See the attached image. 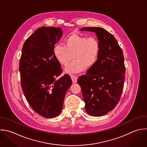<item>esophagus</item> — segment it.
I'll return each instance as SVG.
<instances>
[{
	"label": "esophagus",
	"instance_id": "esophagus-1",
	"mask_svg": "<svg viewBox=\"0 0 147 147\" xmlns=\"http://www.w3.org/2000/svg\"><path fill=\"white\" fill-rule=\"evenodd\" d=\"M71 79L72 80L73 83H76L77 82V80H78V77L74 75H71Z\"/></svg>",
	"mask_w": 147,
	"mask_h": 147
}]
</instances>
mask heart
Here are the masks:
<instances>
[{"mask_svg":"<svg viewBox=\"0 0 147 147\" xmlns=\"http://www.w3.org/2000/svg\"><path fill=\"white\" fill-rule=\"evenodd\" d=\"M99 49V44L96 38L74 34L65 39L64 46L56 45L53 52L57 60L64 66L68 65L73 56L74 61L65 71L68 74H76L94 65Z\"/></svg>","mask_w":147,"mask_h":147,"instance_id":"heart-1","label":"heart"}]
</instances>
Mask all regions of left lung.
I'll return each instance as SVG.
<instances>
[{
  "mask_svg": "<svg viewBox=\"0 0 147 147\" xmlns=\"http://www.w3.org/2000/svg\"><path fill=\"white\" fill-rule=\"evenodd\" d=\"M80 30L95 33L99 44L96 62L78 80L86 112L99 117L114 109L120 99L125 77L123 55L113 35L104 29L89 27Z\"/></svg>",
  "mask_w": 147,
  "mask_h": 147,
  "instance_id": "left-lung-1",
  "label": "left lung"
}]
</instances>
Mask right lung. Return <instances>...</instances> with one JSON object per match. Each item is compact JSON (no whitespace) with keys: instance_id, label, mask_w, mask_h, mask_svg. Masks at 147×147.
Segmentation results:
<instances>
[{"instance_id":"add662e5","label":"right lung","mask_w":147,"mask_h":147,"mask_svg":"<svg viewBox=\"0 0 147 147\" xmlns=\"http://www.w3.org/2000/svg\"><path fill=\"white\" fill-rule=\"evenodd\" d=\"M63 34L60 28H38L25 42L20 63L21 87L27 101L39 115L51 118L63 109L65 95L72 84L62 72L54 48Z\"/></svg>"}]
</instances>
